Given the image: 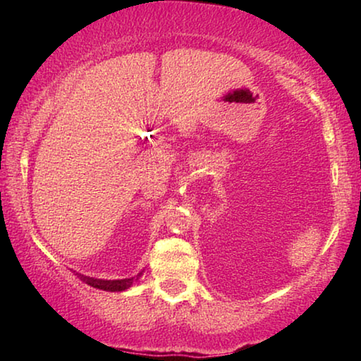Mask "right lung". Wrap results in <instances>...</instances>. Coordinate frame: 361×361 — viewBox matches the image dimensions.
<instances>
[{
    "label": "right lung",
    "mask_w": 361,
    "mask_h": 361,
    "mask_svg": "<svg viewBox=\"0 0 361 361\" xmlns=\"http://www.w3.org/2000/svg\"><path fill=\"white\" fill-rule=\"evenodd\" d=\"M79 279L82 280L90 286H94V288H99V290H105V291H124L127 288H130L133 285V282H137V280L143 276V272H140L137 277H130V279H122V280H102V279H92V277H85L81 276V274H78Z\"/></svg>",
    "instance_id": "obj_1"
}]
</instances>
